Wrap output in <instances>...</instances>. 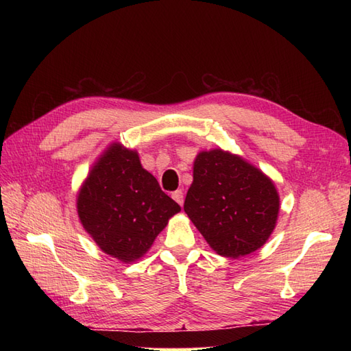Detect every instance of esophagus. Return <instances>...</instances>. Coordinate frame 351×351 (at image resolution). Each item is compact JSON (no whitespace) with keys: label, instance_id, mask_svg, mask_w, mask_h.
<instances>
[{"label":"esophagus","instance_id":"34e87169","mask_svg":"<svg viewBox=\"0 0 351 351\" xmlns=\"http://www.w3.org/2000/svg\"><path fill=\"white\" fill-rule=\"evenodd\" d=\"M171 197H173L180 205L184 204V193H182V190H176V191L171 193Z\"/></svg>","mask_w":351,"mask_h":351}]
</instances>
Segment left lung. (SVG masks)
<instances>
[{"label":"left lung","mask_w":351,"mask_h":351,"mask_svg":"<svg viewBox=\"0 0 351 351\" xmlns=\"http://www.w3.org/2000/svg\"><path fill=\"white\" fill-rule=\"evenodd\" d=\"M279 210L271 178L243 156L220 147L196 155L184 211L220 256L237 259L263 247Z\"/></svg>","instance_id":"1"}]
</instances>
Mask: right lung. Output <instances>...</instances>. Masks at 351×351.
Returning <instances> with one entry per match:
<instances>
[{"mask_svg": "<svg viewBox=\"0 0 351 351\" xmlns=\"http://www.w3.org/2000/svg\"><path fill=\"white\" fill-rule=\"evenodd\" d=\"M181 206L143 169L138 152L108 145L77 195L78 219L96 245L130 264L143 258Z\"/></svg>", "mask_w": 351, "mask_h": 351, "instance_id": "1", "label": "right lung"}]
</instances>
